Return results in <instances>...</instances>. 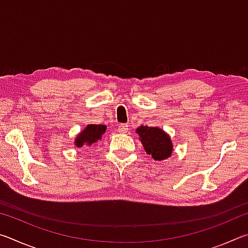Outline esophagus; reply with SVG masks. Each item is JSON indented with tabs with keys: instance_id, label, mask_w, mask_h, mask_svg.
<instances>
[{
	"instance_id": "1",
	"label": "esophagus",
	"mask_w": 248,
	"mask_h": 248,
	"mask_svg": "<svg viewBox=\"0 0 248 248\" xmlns=\"http://www.w3.org/2000/svg\"><path fill=\"white\" fill-rule=\"evenodd\" d=\"M118 129H119V132L127 133L128 130H129V127H128V124H120Z\"/></svg>"
}]
</instances>
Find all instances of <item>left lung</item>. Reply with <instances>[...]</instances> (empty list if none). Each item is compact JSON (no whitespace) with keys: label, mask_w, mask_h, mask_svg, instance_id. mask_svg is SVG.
<instances>
[{"label":"left lung","mask_w":248,"mask_h":248,"mask_svg":"<svg viewBox=\"0 0 248 248\" xmlns=\"http://www.w3.org/2000/svg\"><path fill=\"white\" fill-rule=\"evenodd\" d=\"M136 133L139 137L145 152L152 156L155 161H164L170 157L174 146L169 133L158 127L140 125Z\"/></svg>","instance_id":"8db88e82"}]
</instances>
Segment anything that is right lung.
I'll return each instance as SVG.
<instances>
[{"label": "right lung", "instance_id": "add662e5", "mask_svg": "<svg viewBox=\"0 0 248 248\" xmlns=\"http://www.w3.org/2000/svg\"><path fill=\"white\" fill-rule=\"evenodd\" d=\"M107 127L105 124H87L74 139V146L78 149L90 148L103 138Z\"/></svg>", "mask_w": 248, "mask_h": 248}]
</instances>
